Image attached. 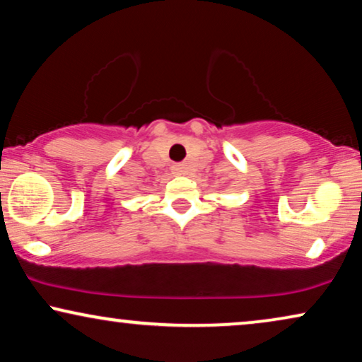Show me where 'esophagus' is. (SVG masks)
Listing matches in <instances>:
<instances>
[{
  "label": "esophagus",
  "mask_w": 362,
  "mask_h": 362,
  "mask_svg": "<svg viewBox=\"0 0 362 362\" xmlns=\"http://www.w3.org/2000/svg\"><path fill=\"white\" fill-rule=\"evenodd\" d=\"M172 170L175 175H184L185 173V165H182V163H175V165L172 167Z\"/></svg>",
  "instance_id": "obj_1"
}]
</instances>
